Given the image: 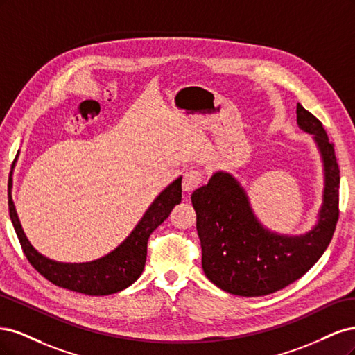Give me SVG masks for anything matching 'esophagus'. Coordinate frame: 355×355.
Masks as SVG:
<instances>
[{
	"instance_id": "obj_1",
	"label": "esophagus",
	"mask_w": 355,
	"mask_h": 355,
	"mask_svg": "<svg viewBox=\"0 0 355 355\" xmlns=\"http://www.w3.org/2000/svg\"><path fill=\"white\" fill-rule=\"evenodd\" d=\"M202 182H204L202 171L191 168L185 173L184 182H182V187H184L185 192H192L194 189H197L202 184Z\"/></svg>"
}]
</instances>
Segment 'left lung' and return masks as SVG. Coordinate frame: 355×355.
Instances as JSON below:
<instances>
[{
    "label": "left lung",
    "mask_w": 355,
    "mask_h": 355,
    "mask_svg": "<svg viewBox=\"0 0 355 355\" xmlns=\"http://www.w3.org/2000/svg\"><path fill=\"white\" fill-rule=\"evenodd\" d=\"M300 130L313 135L323 159V204L315 227L304 235H283L257 220L240 182L216 171L192 192L201 241V265L209 280L239 296H265L296 282L324 253L339 218V166L323 124L296 106Z\"/></svg>",
    "instance_id": "1"
}]
</instances>
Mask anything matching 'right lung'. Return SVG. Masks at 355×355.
<instances>
[{
  "label": "right lung",
  "mask_w": 355,
  "mask_h": 355,
  "mask_svg": "<svg viewBox=\"0 0 355 355\" xmlns=\"http://www.w3.org/2000/svg\"><path fill=\"white\" fill-rule=\"evenodd\" d=\"M12 187L13 179L10 173V219H12L19 243L22 245L29 263L53 284L90 296H105L121 292L141 277L146 262V244L149 235L168 218L170 211L182 200V178H178L153 201L132 234L115 250L92 262L63 263L42 256L29 243L17 218L12 198Z\"/></svg>",
  "instance_id": "1"
}]
</instances>
